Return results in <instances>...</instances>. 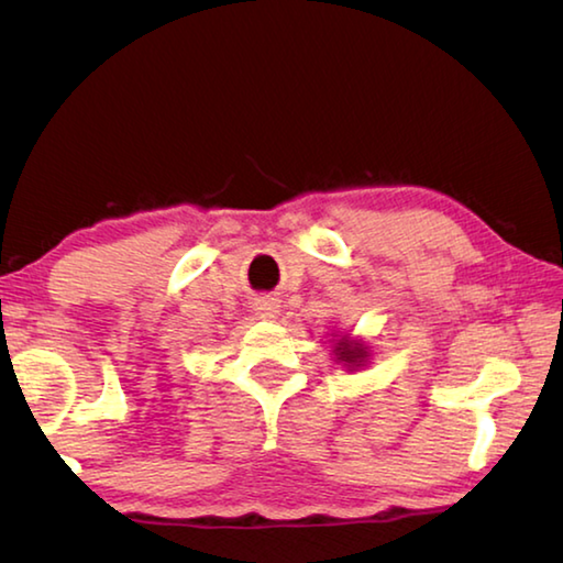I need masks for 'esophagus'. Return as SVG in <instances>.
I'll return each mask as SVG.
<instances>
[{"label": "esophagus", "mask_w": 563, "mask_h": 563, "mask_svg": "<svg viewBox=\"0 0 563 563\" xmlns=\"http://www.w3.org/2000/svg\"><path fill=\"white\" fill-rule=\"evenodd\" d=\"M255 310H258L261 318H268V320L278 316V305H275V300H271V298L255 302Z\"/></svg>", "instance_id": "obj_1"}]
</instances>
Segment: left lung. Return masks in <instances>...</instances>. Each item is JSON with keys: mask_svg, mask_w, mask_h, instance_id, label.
Here are the masks:
<instances>
[{"mask_svg": "<svg viewBox=\"0 0 563 563\" xmlns=\"http://www.w3.org/2000/svg\"><path fill=\"white\" fill-rule=\"evenodd\" d=\"M335 355H338V360H340V362H345L347 367H352V365H357V362L365 360V357H367V352H365V347L360 345V342L340 340V342H338V347H335Z\"/></svg>", "mask_w": 563, "mask_h": 563, "instance_id": "obj_1", "label": "left lung"}]
</instances>
